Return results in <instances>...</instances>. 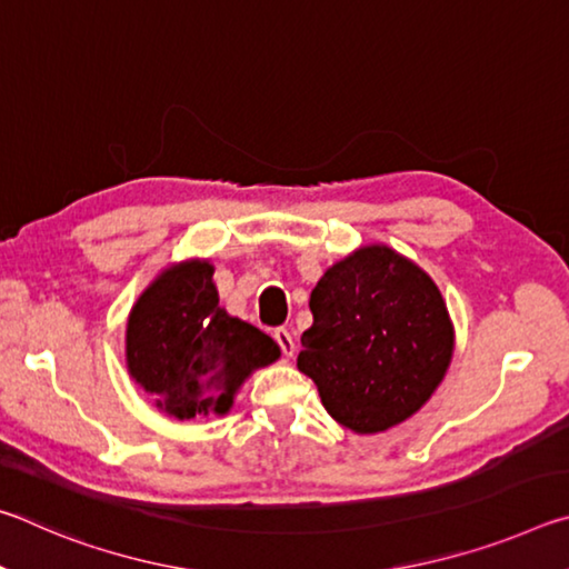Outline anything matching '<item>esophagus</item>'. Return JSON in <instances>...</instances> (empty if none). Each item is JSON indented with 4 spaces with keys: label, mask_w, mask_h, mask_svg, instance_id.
Here are the masks:
<instances>
[{
    "label": "esophagus",
    "mask_w": 569,
    "mask_h": 569,
    "mask_svg": "<svg viewBox=\"0 0 569 569\" xmlns=\"http://www.w3.org/2000/svg\"><path fill=\"white\" fill-rule=\"evenodd\" d=\"M273 339H276L278 346H281V351H283L286 356H293L296 341H293L291 331H288V329H276V331H273Z\"/></svg>",
    "instance_id": "1"
}]
</instances>
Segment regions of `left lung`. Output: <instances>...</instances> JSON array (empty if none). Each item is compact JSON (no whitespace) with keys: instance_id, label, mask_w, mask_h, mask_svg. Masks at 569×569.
I'll return each instance as SVG.
<instances>
[{"instance_id":"1","label":"left lung","mask_w":569,"mask_h":569,"mask_svg":"<svg viewBox=\"0 0 569 569\" xmlns=\"http://www.w3.org/2000/svg\"><path fill=\"white\" fill-rule=\"evenodd\" d=\"M298 369L331 417L377 435L417 413L445 379L455 326L437 283L387 246L359 248L311 291Z\"/></svg>"}]
</instances>
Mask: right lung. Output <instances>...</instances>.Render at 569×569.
<instances>
[{
    "label": "right lung",
    "instance_id": "add662e5",
    "mask_svg": "<svg viewBox=\"0 0 569 569\" xmlns=\"http://www.w3.org/2000/svg\"><path fill=\"white\" fill-rule=\"evenodd\" d=\"M128 371L176 419L226 413L250 371L273 363L278 343L218 306L213 266H170L132 306Z\"/></svg>",
    "mask_w": 569,
    "mask_h": 569
}]
</instances>
